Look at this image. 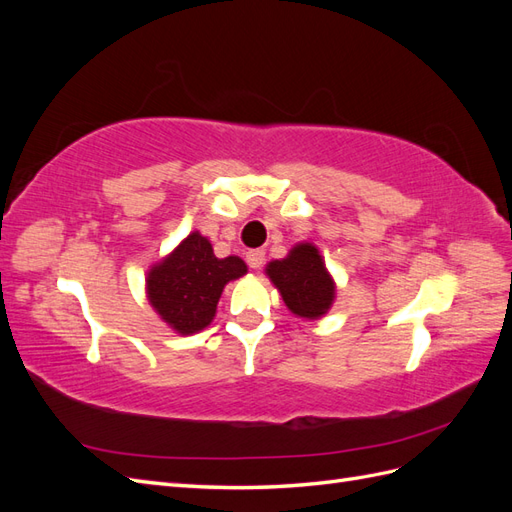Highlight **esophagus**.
<instances>
[{"mask_svg": "<svg viewBox=\"0 0 512 512\" xmlns=\"http://www.w3.org/2000/svg\"><path fill=\"white\" fill-rule=\"evenodd\" d=\"M245 260H247V265H250L252 269H260L262 265H265V252H262V250H250V252H247Z\"/></svg>", "mask_w": 512, "mask_h": 512, "instance_id": "34e87169", "label": "esophagus"}]
</instances>
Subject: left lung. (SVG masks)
I'll use <instances>...</instances> for the list:
<instances>
[{"label": "left lung", "instance_id": "1", "mask_svg": "<svg viewBox=\"0 0 512 512\" xmlns=\"http://www.w3.org/2000/svg\"><path fill=\"white\" fill-rule=\"evenodd\" d=\"M267 275L286 307L301 318H320L333 303L335 284L312 243H299L288 258L269 262Z\"/></svg>", "mask_w": 512, "mask_h": 512}]
</instances>
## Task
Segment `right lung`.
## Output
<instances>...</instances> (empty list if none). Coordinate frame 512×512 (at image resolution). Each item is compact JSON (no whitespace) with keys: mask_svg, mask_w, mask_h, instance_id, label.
Returning <instances> with one entry per match:
<instances>
[{"mask_svg":"<svg viewBox=\"0 0 512 512\" xmlns=\"http://www.w3.org/2000/svg\"><path fill=\"white\" fill-rule=\"evenodd\" d=\"M245 273L241 258H218L211 243L192 232L173 254L149 271V303L177 333L190 335L207 327L224 286Z\"/></svg>","mask_w":512,"mask_h":512,"instance_id":"obj_1","label":"right lung"}]
</instances>
